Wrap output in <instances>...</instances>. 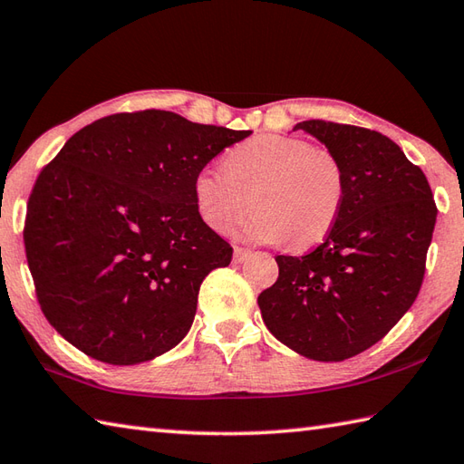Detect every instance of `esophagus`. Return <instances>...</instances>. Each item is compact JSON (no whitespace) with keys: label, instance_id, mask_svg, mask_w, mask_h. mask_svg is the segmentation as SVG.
Returning a JSON list of instances; mask_svg holds the SVG:
<instances>
[{"label":"esophagus","instance_id":"1","mask_svg":"<svg viewBox=\"0 0 464 464\" xmlns=\"http://www.w3.org/2000/svg\"><path fill=\"white\" fill-rule=\"evenodd\" d=\"M251 257V251L249 249H243V247H235L233 249V261L235 263H243Z\"/></svg>","mask_w":464,"mask_h":464}]
</instances>
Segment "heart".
<instances>
[{
  "label": "heart",
  "mask_w": 464,
  "mask_h": 464,
  "mask_svg": "<svg viewBox=\"0 0 464 464\" xmlns=\"http://www.w3.org/2000/svg\"><path fill=\"white\" fill-rule=\"evenodd\" d=\"M243 239L289 241L293 249L321 243L337 223L347 197V175L327 150L301 137L265 133L231 147L221 167H203L193 177V199L201 221L229 231L247 211Z\"/></svg>",
  "instance_id": "b5f03b06"
}]
</instances>
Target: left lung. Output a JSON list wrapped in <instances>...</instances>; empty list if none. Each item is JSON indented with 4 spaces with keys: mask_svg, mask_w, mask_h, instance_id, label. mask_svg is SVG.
<instances>
[{
    "mask_svg": "<svg viewBox=\"0 0 464 464\" xmlns=\"http://www.w3.org/2000/svg\"><path fill=\"white\" fill-rule=\"evenodd\" d=\"M341 161L347 197L324 243L277 255L279 279L259 295L275 339L313 361H344L381 341L415 303L437 205L425 173L387 135L301 121Z\"/></svg>",
    "mask_w": 464,
    "mask_h": 464,
    "instance_id": "obj_1",
    "label": "left lung"
}]
</instances>
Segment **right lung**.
I'll return each mask as SVG.
<instances>
[{
  "label": "right lung",
  "mask_w": 464,
  "mask_h": 464,
  "mask_svg": "<svg viewBox=\"0 0 464 464\" xmlns=\"http://www.w3.org/2000/svg\"><path fill=\"white\" fill-rule=\"evenodd\" d=\"M249 135L147 110L69 137L37 177L24 231L39 304L65 341L110 364L183 341L203 279L233 257L197 213L193 177Z\"/></svg>",
  "instance_id": "add662e5"
}]
</instances>
